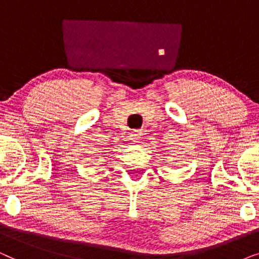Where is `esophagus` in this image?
<instances>
[{
	"label": "esophagus",
	"mask_w": 259,
	"mask_h": 259,
	"mask_svg": "<svg viewBox=\"0 0 259 259\" xmlns=\"http://www.w3.org/2000/svg\"><path fill=\"white\" fill-rule=\"evenodd\" d=\"M130 138H131V140L134 141V143H137V141H139L140 138H141L140 131H133V132L130 134Z\"/></svg>",
	"instance_id": "obj_1"
}]
</instances>
